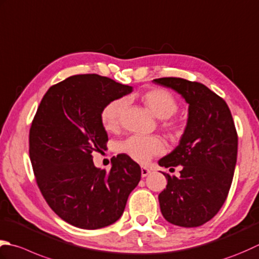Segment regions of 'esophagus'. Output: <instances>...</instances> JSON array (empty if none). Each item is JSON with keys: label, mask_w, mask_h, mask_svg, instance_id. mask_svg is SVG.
<instances>
[{"label": "esophagus", "mask_w": 259, "mask_h": 259, "mask_svg": "<svg viewBox=\"0 0 259 259\" xmlns=\"http://www.w3.org/2000/svg\"><path fill=\"white\" fill-rule=\"evenodd\" d=\"M150 174V170L147 168V167H141V176L143 177H146V176H148Z\"/></svg>", "instance_id": "esophagus-1"}]
</instances>
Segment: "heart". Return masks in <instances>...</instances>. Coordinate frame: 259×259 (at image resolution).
Returning <instances> with one entry per match:
<instances>
[{"mask_svg":"<svg viewBox=\"0 0 259 259\" xmlns=\"http://www.w3.org/2000/svg\"><path fill=\"white\" fill-rule=\"evenodd\" d=\"M141 101L151 111V113L161 120L170 118L179 110V102L175 96L163 89L147 91L141 96ZM125 105L126 101L124 99H116L104 106L101 112V121L106 130L113 131L118 128ZM165 128L170 136L176 137L181 134V125L176 122L166 123ZM119 150L136 161L146 163L154 156L163 154L165 151V144L163 139L157 136L133 135L121 141Z\"/></svg>","mask_w":259,"mask_h":259,"instance_id":"obj_1","label":"heart"}]
</instances>
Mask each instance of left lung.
<instances>
[{"label":"left lung","mask_w":259,"mask_h":259,"mask_svg":"<svg viewBox=\"0 0 259 259\" xmlns=\"http://www.w3.org/2000/svg\"><path fill=\"white\" fill-rule=\"evenodd\" d=\"M153 82L174 90L189 104L179 146L158 161L166 168L183 166L180 177L164 173L161 214L171 225L200 227L219 212L229 193L238 150L234 119L225 100L203 84L177 77Z\"/></svg>","instance_id":"left-lung-1"}]
</instances>
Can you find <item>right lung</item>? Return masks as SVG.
<instances>
[{"label":"right lung","mask_w":259,"mask_h":259,"mask_svg":"<svg viewBox=\"0 0 259 259\" xmlns=\"http://www.w3.org/2000/svg\"><path fill=\"white\" fill-rule=\"evenodd\" d=\"M133 88L96 74L75 75L44 95L29 134V154L46 202L59 218L82 229H100L122 215L141 177L128 155L112 158L110 171L92 153L106 148L101 112Z\"/></svg>","instance_id":"1"}]
</instances>
